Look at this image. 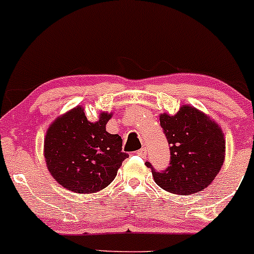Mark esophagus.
<instances>
[{
  "label": "esophagus",
  "mask_w": 254,
  "mask_h": 254,
  "mask_svg": "<svg viewBox=\"0 0 254 254\" xmlns=\"http://www.w3.org/2000/svg\"><path fill=\"white\" fill-rule=\"evenodd\" d=\"M136 154L141 157H146V147H141L140 150H137Z\"/></svg>",
  "instance_id": "esophagus-1"
}]
</instances>
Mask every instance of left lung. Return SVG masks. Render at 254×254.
Wrapping results in <instances>:
<instances>
[{"label":"left lung","instance_id":"obj_1","mask_svg":"<svg viewBox=\"0 0 254 254\" xmlns=\"http://www.w3.org/2000/svg\"><path fill=\"white\" fill-rule=\"evenodd\" d=\"M170 145V166L159 172L149 161L155 182L165 191L191 195L202 191L215 180L225 161L223 132L208 115L190 105H182L175 115H160Z\"/></svg>","mask_w":254,"mask_h":254}]
</instances>
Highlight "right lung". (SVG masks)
I'll use <instances>...</instances> for the list:
<instances>
[{"label": "right lung", "instance_id": "right-lung-1", "mask_svg": "<svg viewBox=\"0 0 254 254\" xmlns=\"http://www.w3.org/2000/svg\"><path fill=\"white\" fill-rule=\"evenodd\" d=\"M112 113H100L90 123L82 107L57 118L44 139V159L53 179L77 193L105 189L117 176L129 155L122 151L123 140L105 130Z\"/></svg>", "mask_w": 254, "mask_h": 254}]
</instances>
